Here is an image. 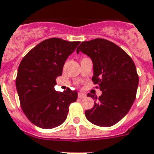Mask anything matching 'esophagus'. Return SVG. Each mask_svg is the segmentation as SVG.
Masks as SVG:
<instances>
[{
	"instance_id": "esophagus-1",
	"label": "esophagus",
	"mask_w": 154,
	"mask_h": 154,
	"mask_svg": "<svg viewBox=\"0 0 154 154\" xmlns=\"http://www.w3.org/2000/svg\"><path fill=\"white\" fill-rule=\"evenodd\" d=\"M86 97V94L85 93H83V92H79L78 97L79 98H84Z\"/></svg>"
}]
</instances>
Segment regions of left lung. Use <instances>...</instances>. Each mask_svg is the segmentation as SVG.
<instances>
[{
	"label": "left lung",
	"mask_w": 154,
	"mask_h": 154,
	"mask_svg": "<svg viewBox=\"0 0 154 154\" xmlns=\"http://www.w3.org/2000/svg\"><path fill=\"white\" fill-rule=\"evenodd\" d=\"M93 64L92 81L102 94L94 99V106L85 111L89 122L100 127H111L126 116L136 99L139 77L135 63L125 51L111 41L95 39L84 41L77 48Z\"/></svg>",
	"instance_id": "1"
}]
</instances>
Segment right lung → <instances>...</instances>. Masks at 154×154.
<instances>
[{
	"label": "right lung",
	"instance_id": "right-lung-1",
	"mask_svg": "<svg viewBox=\"0 0 154 154\" xmlns=\"http://www.w3.org/2000/svg\"><path fill=\"white\" fill-rule=\"evenodd\" d=\"M79 41L51 38L40 42L24 57L18 66L16 88L23 111L34 125L45 129L58 127L67 118L69 106L78 93L70 88L54 89L67 57Z\"/></svg>",
	"mask_w": 154,
	"mask_h": 154
}]
</instances>
